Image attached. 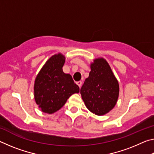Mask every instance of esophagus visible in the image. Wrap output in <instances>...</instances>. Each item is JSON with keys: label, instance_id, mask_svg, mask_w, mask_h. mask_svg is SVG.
I'll return each mask as SVG.
<instances>
[{"label": "esophagus", "instance_id": "1", "mask_svg": "<svg viewBox=\"0 0 154 154\" xmlns=\"http://www.w3.org/2000/svg\"><path fill=\"white\" fill-rule=\"evenodd\" d=\"M76 83H77V84L78 85H79V86L80 87L81 85H82V82H81V81H79V82H76Z\"/></svg>", "mask_w": 154, "mask_h": 154}]
</instances>
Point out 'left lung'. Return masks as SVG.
Returning <instances> with one entry per match:
<instances>
[{"label":"left lung","instance_id":"obj_1","mask_svg":"<svg viewBox=\"0 0 154 154\" xmlns=\"http://www.w3.org/2000/svg\"><path fill=\"white\" fill-rule=\"evenodd\" d=\"M90 69L89 77L81 89V95L88 110L97 116H104L118 102V81L105 58H95L90 64Z\"/></svg>","mask_w":154,"mask_h":154}]
</instances>
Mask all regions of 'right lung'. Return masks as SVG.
I'll return each mask as SVG.
<instances>
[{
	"mask_svg": "<svg viewBox=\"0 0 154 154\" xmlns=\"http://www.w3.org/2000/svg\"><path fill=\"white\" fill-rule=\"evenodd\" d=\"M64 62L63 54H54L46 61L35 78L34 97L43 113H55L72 94L79 92V88L71 75L63 72Z\"/></svg>",
	"mask_w": 154,
	"mask_h": 154,
	"instance_id": "add662e5",
	"label": "right lung"
}]
</instances>
